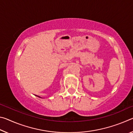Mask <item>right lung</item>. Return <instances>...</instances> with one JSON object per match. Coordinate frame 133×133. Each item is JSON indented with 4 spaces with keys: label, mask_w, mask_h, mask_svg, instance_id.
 I'll return each instance as SVG.
<instances>
[{
    "label": "right lung",
    "mask_w": 133,
    "mask_h": 133,
    "mask_svg": "<svg viewBox=\"0 0 133 133\" xmlns=\"http://www.w3.org/2000/svg\"><path fill=\"white\" fill-rule=\"evenodd\" d=\"M37 97H39V96H37Z\"/></svg>",
    "instance_id": "right-lung-1"
}]
</instances>
